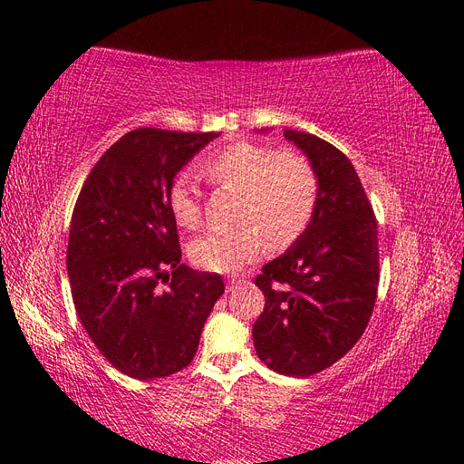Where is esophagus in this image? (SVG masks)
<instances>
[{
  "mask_svg": "<svg viewBox=\"0 0 464 464\" xmlns=\"http://www.w3.org/2000/svg\"><path fill=\"white\" fill-rule=\"evenodd\" d=\"M239 283H241V279H237V277H231V279H227V291H233L235 287H237Z\"/></svg>",
  "mask_w": 464,
  "mask_h": 464,
  "instance_id": "1",
  "label": "esophagus"
}]
</instances>
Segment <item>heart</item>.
Listing matches in <instances>:
<instances>
[{"label":"heart","instance_id":"heart-1","mask_svg":"<svg viewBox=\"0 0 464 464\" xmlns=\"http://www.w3.org/2000/svg\"><path fill=\"white\" fill-rule=\"evenodd\" d=\"M203 171L215 183L239 189L241 197L235 211L237 225L209 229L189 243L187 255L197 267L233 273L257 257L265 239L273 249H283L307 229L319 187L301 155L239 141L207 160ZM167 203L183 229L199 225L201 209L189 177H175Z\"/></svg>","mask_w":464,"mask_h":464}]
</instances>
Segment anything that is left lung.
Returning a JSON list of instances; mask_svg holds the SVG:
<instances>
[{"mask_svg": "<svg viewBox=\"0 0 464 464\" xmlns=\"http://www.w3.org/2000/svg\"><path fill=\"white\" fill-rule=\"evenodd\" d=\"M283 135L317 177V205L301 237L255 279L265 309L253 324V344L269 369L311 377L347 354L367 329L379 285L377 221L347 155L317 135Z\"/></svg>", "mask_w": 464, "mask_h": 464, "instance_id": "1", "label": "left lung"}]
</instances>
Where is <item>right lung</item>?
Instances as JSON below:
<instances>
[{
	"mask_svg": "<svg viewBox=\"0 0 464 464\" xmlns=\"http://www.w3.org/2000/svg\"><path fill=\"white\" fill-rule=\"evenodd\" d=\"M219 133L140 127L95 163L72 215L67 275L83 329L115 369L161 379L185 369L225 291L181 263L167 193Z\"/></svg>",
	"mask_w": 464,
	"mask_h": 464,
	"instance_id": "obj_1",
	"label": "right lung"
}]
</instances>
